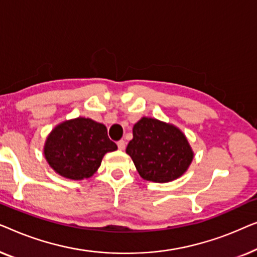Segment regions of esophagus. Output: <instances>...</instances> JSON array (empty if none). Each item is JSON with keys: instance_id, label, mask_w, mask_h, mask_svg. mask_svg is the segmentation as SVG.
<instances>
[{"instance_id": "esophagus-1", "label": "esophagus", "mask_w": 257, "mask_h": 257, "mask_svg": "<svg viewBox=\"0 0 257 257\" xmlns=\"http://www.w3.org/2000/svg\"><path fill=\"white\" fill-rule=\"evenodd\" d=\"M117 147H118V149H120V150H124V148H125V142H124V141L123 140L118 141Z\"/></svg>"}]
</instances>
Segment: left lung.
I'll use <instances>...</instances> for the list:
<instances>
[{"mask_svg":"<svg viewBox=\"0 0 257 257\" xmlns=\"http://www.w3.org/2000/svg\"><path fill=\"white\" fill-rule=\"evenodd\" d=\"M143 179L169 183L187 171L194 153L185 134L171 123L143 116L134 124L125 149Z\"/></svg>","mask_w":257,"mask_h":257,"instance_id":"1","label":"left lung"}]
</instances>
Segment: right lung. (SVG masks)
Returning a JSON list of instances; mask_svg holds the SVG:
<instances>
[{"label":"right lung","mask_w":257,"mask_h":257,"mask_svg":"<svg viewBox=\"0 0 257 257\" xmlns=\"http://www.w3.org/2000/svg\"><path fill=\"white\" fill-rule=\"evenodd\" d=\"M116 149L107 135L106 125L79 116L57 124L46 137L43 151L58 175L82 180L97 171L104 155Z\"/></svg>","instance_id":"obj_1"}]
</instances>
